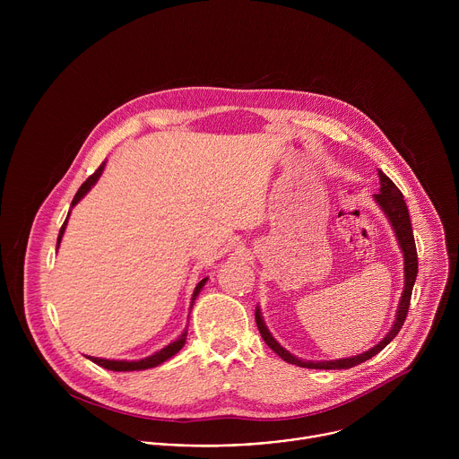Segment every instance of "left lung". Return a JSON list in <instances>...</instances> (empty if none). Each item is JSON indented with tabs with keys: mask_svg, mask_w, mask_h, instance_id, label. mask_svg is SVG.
<instances>
[{
	"mask_svg": "<svg viewBox=\"0 0 459 459\" xmlns=\"http://www.w3.org/2000/svg\"><path fill=\"white\" fill-rule=\"evenodd\" d=\"M379 176V192L374 194L372 198L374 202L379 205V209L383 211V214L386 216L392 230L396 234L400 250L403 252V292L398 303V310L394 316V321H392L390 331L385 334V338L374 345L372 349H368L367 352L351 356V358H342V359H329V361H307L301 359L294 354H290L287 349H283L274 336L271 334V331L267 329V325L264 321V316H261V308L259 305H255V323H257V331L264 338V342L287 363H292L296 367H305V368H331V370H340V368H352L367 359H370L372 356H376L377 352H381L392 340H394L400 333V329L403 326V321L407 317L409 312V305H411V296H412V289L416 283V276H418V254H416V243H414V234H412V225H411V216H409V209L407 204L403 200V194L400 192V188L392 183L381 170H377Z\"/></svg>",
	"mask_w": 459,
	"mask_h": 459,
	"instance_id": "left-lung-1",
	"label": "left lung"
}]
</instances>
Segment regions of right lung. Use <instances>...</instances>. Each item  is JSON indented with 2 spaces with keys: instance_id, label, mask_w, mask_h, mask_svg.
I'll return each instance as SVG.
<instances>
[{
  "instance_id": "add662e5",
  "label": "right lung",
  "mask_w": 459,
  "mask_h": 459,
  "mask_svg": "<svg viewBox=\"0 0 459 459\" xmlns=\"http://www.w3.org/2000/svg\"><path fill=\"white\" fill-rule=\"evenodd\" d=\"M105 165H107V161H103L101 165H100V169L91 176V178H87V181L80 186V190L76 192V195H74V200H73V204H71V209L73 207H76L85 195L89 194V190L98 183V179L101 178V174H103V170H105ZM69 216H71V211H69V214H67V220H65V223L61 225V229H59V234H57V243H56V248H59V243H61V238H63V234H65V229H67V223H69ZM207 280L209 278H204L198 285H195V289H194V292H192V298H190V310H192V307H194V301H195V298H198V294L202 292V289L205 287V283H207ZM190 314V312H188ZM185 342H186V329L179 334V338H176L172 343H169V345H165L161 351H158V352H154V354H151V356H147V358H143V359H134V361H126V359H105V358H94V356H87L91 361H94L96 365H100V367H103V368H107V370H116V372H130V370H145V368H152V367H158V365H161L163 361H167L169 358H172V356H176L181 349H183V345H185Z\"/></svg>"
}]
</instances>
